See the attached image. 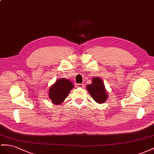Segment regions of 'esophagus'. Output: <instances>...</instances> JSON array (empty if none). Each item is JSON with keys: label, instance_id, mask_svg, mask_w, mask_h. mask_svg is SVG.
Returning a JSON list of instances; mask_svg holds the SVG:
<instances>
[{"label": "esophagus", "instance_id": "obj_1", "mask_svg": "<svg viewBox=\"0 0 154 154\" xmlns=\"http://www.w3.org/2000/svg\"><path fill=\"white\" fill-rule=\"evenodd\" d=\"M75 86L77 88H83L84 85L83 84H76Z\"/></svg>", "mask_w": 154, "mask_h": 154}]
</instances>
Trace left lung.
Segmentation results:
<instances>
[{"label": "left lung", "instance_id": "obj_1", "mask_svg": "<svg viewBox=\"0 0 154 154\" xmlns=\"http://www.w3.org/2000/svg\"><path fill=\"white\" fill-rule=\"evenodd\" d=\"M86 90L97 103H103L107 101L109 96L108 92L105 89L103 80L100 77H92V83L87 85Z\"/></svg>", "mask_w": 154, "mask_h": 154}]
</instances>
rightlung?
<instances>
[{
	"mask_svg": "<svg viewBox=\"0 0 154 154\" xmlns=\"http://www.w3.org/2000/svg\"><path fill=\"white\" fill-rule=\"evenodd\" d=\"M73 85L69 79L61 78L57 79L49 89V97L54 105H60L68 97Z\"/></svg>",
	"mask_w": 154,
	"mask_h": 154,
	"instance_id": "1",
	"label": "right lung"
}]
</instances>
